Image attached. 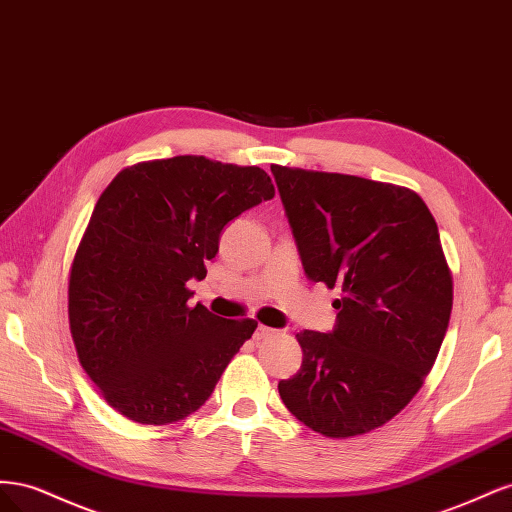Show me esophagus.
Instances as JSON below:
<instances>
[{
    "label": "esophagus",
    "mask_w": 512,
    "mask_h": 512,
    "mask_svg": "<svg viewBox=\"0 0 512 512\" xmlns=\"http://www.w3.org/2000/svg\"><path fill=\"white\" fill-rule=\"evenodd\" d=\"M273 333H275V331L269 329V327H265V324H258L256 331H254V339H256V342H260V339H267V337H271Z\"/></svg>",
    "instance_id": "34e87169"
}]
</instances>
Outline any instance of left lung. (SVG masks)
<instances>
[{"mask_svg": "<svg viewBox=\"0 0 512 512\" xmlns=\"http://www.w3.org/2000/svg\"><path fill=\"white\" fill-rule=\"evenodd\" d=\"M303 269L339 288L333 333L301 331L284 406L327 438H354L404 410L438 359L453 275L416 192L354 175L273 164Z\"/></svg>", "mask_w": 512, "mask_h": 512, "instance_id": "left-lung-1", "label": "left lung"}]
</instances>
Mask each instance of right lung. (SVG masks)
Here are the masks:
<instances>
[{
	"label": "right lung",
	"mask_w": 512,
	"mask_h": 512,
	"mask_svg": "<svg viewBox=\"0 0 512 512\" xmlns=\"http://www.w3.org/2000/svg\"><path fill=\"white\" fill-rule=\"evenodd\" d=\"M273 196L262 168L205 156L138 162L108 183L68 280L72 342L108 406L170 425L211 397L258 322L190 307L188 282L207 275L222 228Z\"/></svg>",
	"instance_id": "1"
}]
</instances>
